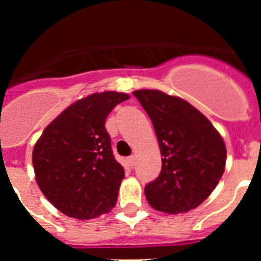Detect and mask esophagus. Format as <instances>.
I'll return each mask as SVG.
<instances>
[{"mask_svg": "<svg viewBox=\"0 0 261 261\" xmlns=\"http://www.w3.org/2000/svg\"><path fill=\"white\" fill-rule=\"evenodd\" d=\"M128 165L130 166V167H135L136 166V158L133 155H130V156H128Z\"/></svg>", "mask_w": 261, "mask_h": 261, "instance_id": "1", "label": "esophagus"}]
</instances>
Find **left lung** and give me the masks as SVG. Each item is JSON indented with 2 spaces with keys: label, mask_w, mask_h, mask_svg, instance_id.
I'll return each mask as SVG.
<instances>
[{
  "label": "left lung",
  "mask_w": 261,
  "mask_h": 261,
  "mask_svg": "<svg viewBox=\"0 0 261 261\" xmlns=\"http://www.w3.org/2000/svg\"><path fill=\"white\" fill-rule=\"evenodd\" d=\"M150 117L162 154V170L145 187L147 202L168 214L197 208L213 192L225 171L226 146L199 110L159 90H137Z\"/></svg>",
  "instance_id": "1"
}]
</instances>
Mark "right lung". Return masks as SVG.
Returning a JSON list of instances; mask_svg holds the SVG:
<instances>
[{
    "mask_svg": "<svg viewBox=\"0 0 261 261\" xmlns=\"http://www.w3.org/2000/svg\"><path fill=\"white\" fill-rule=\"evenodd\" d=\"M128 94L95 93L69 106L44 129L32 151L36 183L61 213L90 220L117 201L124 167L106 129L108 114Z\"/></svg>",
    "mask_w": 261,
    "mask_h": 261,
    "instance_id": "right-lung-1",
    "label": "right lung"
}]
</instances>
